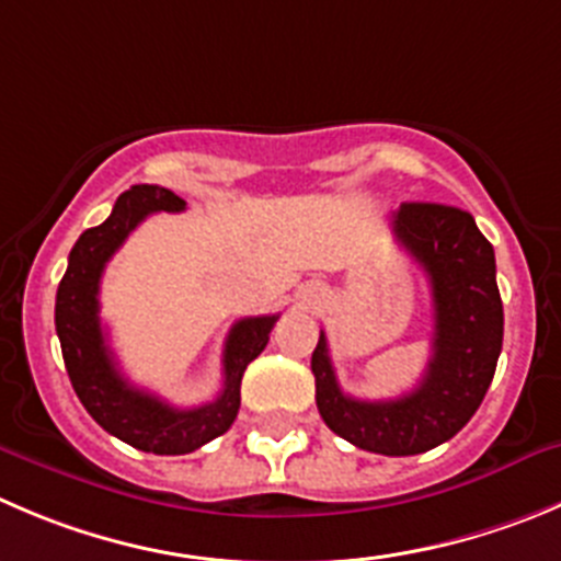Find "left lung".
<instances>
[{
  "instance_id": "1",
  "label": "left lung",
  "mask_w": 561,
  "mask_h": 561,
  "mask_svg": "<svg viewBox=\"0 0 561 561\" xmlns=\"http://www.w3.org/2000/svg\"><path fill=\"white\" fill-rule=\"evenodd\" d=\"M397 242L426 272L435 311L432 357L410 393L382 402L352 399L335 380L324 330L311 355L317 408L352 446L408 457L446 444L482 404L504 341L493 244L457 206L402 204L391 215Z\"/></svg>"
}]
</instances>
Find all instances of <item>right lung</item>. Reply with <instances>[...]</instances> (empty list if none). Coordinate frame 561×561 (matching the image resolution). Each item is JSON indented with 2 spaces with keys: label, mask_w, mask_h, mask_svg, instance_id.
I'll list each match as a JSON object with an SVG mask.
<instances>
[{
  "label": "right lung",
  "mask_w": 561,
  "mask_h": 561,
  "mask_svg": "<svg viewBox=\"0 0 561 561\" xmlns=\"http://www.w3.org/2000/svg\"><path fill=\"white\" fill-rule=\"evenodd\" d=\"M184 206L175 192L157 184H135L126 190L115 201L112 215L77 239L55 302L62 360L79 402L110 435L151 455H190L228 432L242 402L239 386L244 369L264 352L277 322L275 313L239 319L233 324L222 352V391L215 402L201 408H170L168 402L140 391L121 375L99 319V286L104 266L148 215L181 211Z\"/></svg>",
  "instance_id": "obj_1"
}]
</instances>
